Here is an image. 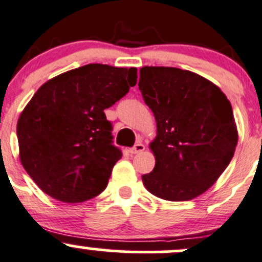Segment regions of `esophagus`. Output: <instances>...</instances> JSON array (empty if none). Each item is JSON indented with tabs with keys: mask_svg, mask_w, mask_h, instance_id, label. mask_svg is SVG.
<instances>
[{
	"mask_svg": "<svg viewBox=\"0 0 262 262\" xmlns=\"http://www.w3.org/2000/svg\"><path fill=\"white\" fill-rule=\"evenodd\" d=\"M143 150H145V145L141 142H139V143H136L134 147L130 148V152L131 154H140V152H142Z\"/></svg>",
	"mask_w": 262,
	"mask_h": 262,
	"instance_id": "obj_1",
	"label": "esophagus"
}]
</instances>
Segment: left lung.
<instances>
[{
    "label": "left lung",
    "mask_w": 262,
    "mask_h": 262,
    "mask_svg": "<svg viewBox=\"0 0 262 262\" xmlns=\"http://www.w3.org/2000/svg\"><path fill=\"white\" fill-rule=\"evenodd\" d=\"M140 91L154 112L156 164L142 175L147 191L168 201H187L207 191L227 167L237 145L230 101L195 72L145 66Z\"/></svg>",
    "instance_id": "left-lung-1"
}]
</instances>
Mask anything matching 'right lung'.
<instances>
[{
  "mask_svg": "<svg viewBox=\"0 0 262 262\" xmlns=\"http://www.w3.org/2000/svg\"><path fill=\"white\" fill-rule=\"evenodd\" d=\"M137 82V69L90 63L43 83L17 122L21 164L51 198L76 204L100 195L122 157L103 110Z\"/></svg>",
  "mask_w": 262,
  "mask_h": 262,
  "instance_id": "1",
  "label": "right lung"
}]
</instances>
